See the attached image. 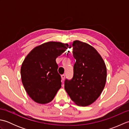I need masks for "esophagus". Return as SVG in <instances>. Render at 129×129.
<instances>
[{
  "instance_id": "34e87169",
  "label": "esophagus",
  "mask_w": 129,
  "mask_h": 129,
  "mask_svg": "<svg viewBox=\"0 0 129 129\" xmlns=\"http://www.w3.org/2000/svg\"><path fill=\"white\" fill-rule=\"evenodd\" d=\"M61 80H62V81H64V80H65V75H64V74L62 75L61 76Z\"/></svg>"
}]
</instances>
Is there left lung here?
<instances>
[{
  "instance_id": "left-lung-1",
  "label": "left lung",
  "mask_w": 129,
  "mask_h": 129,
  "mask_svg": "<svg viewBox=\"0 0 129 129\" xmlns=\"http://www.w3.org/2000/svg\"><path fill=\"white\" fill-rule=\"evenodd\" d=\"M76 60L72 79L65 80L64 88L74 102L86 106L96 100L105 87L107 71L100 55L92 46L79 40L73 43Z\"/></svg>"
}]
</instances>
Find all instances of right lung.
I'll use <instances>...</instances> for the list:
<instances>
[{
  "label": "right lung",
  "instance_id": "obj_1",
  "mask_svg": "<svg viewBox=\"0 0 129 129\" xmlns=\"http://www.w3.org/2000/svg\"><path fill=\"white\" fill-rule=\"evenodd\" d=\"M69 47L68 44L49 42L37 46L28 54L21 67V81L25 91L35 102L47 104L61 88L57 57Z\"/></svg>",
  "mask_w": 129,
  "mask_h": 129
}]
</instances>
